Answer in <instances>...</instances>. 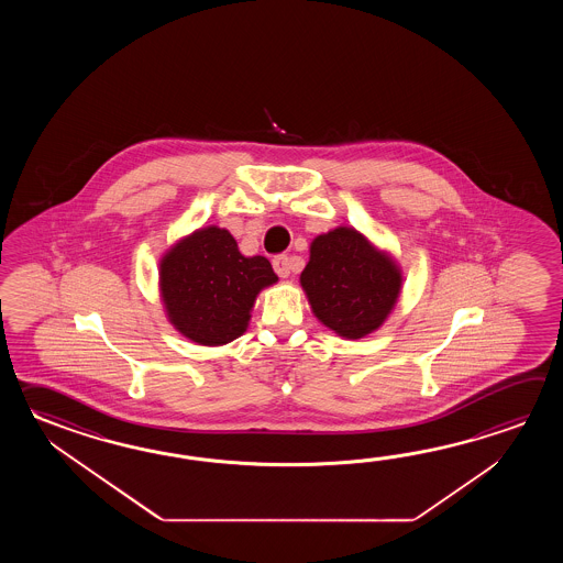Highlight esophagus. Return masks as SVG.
<instances>
[{
	"mask_svg": "<svg viewBox=\"0 0 563 563\" xmlns=\"http://www.w3.org/2000/svg\"><path fill=\"white\" fill-rule=\"evenodd\" d=\"M272 264H274V269H276L277 276H289V272H291V260H289L287 255H284V253H282V255H276Z\"/></svg>",
	"mask_w": 563,
	"mask_h": 563,
	"instance_id": "esophagus-1",
	"label": "esophagus"
}]
</instances>
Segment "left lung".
Masks as SVG:
<instances>
[{
	"mask_svg": "<svg viewBox=\"0 0 563 563\" xmlns=\"http://www.w3.org/2000/svg\"><path fill=\"white\" fill-rule=\"evenodd\" d=\"M299 282L323 325L358 340L383 325L395 308L402 276L356 229L338 228L311 241L310 262Z\"/></svg>",
	"mask_w": 563,
	"mask_h": 563,
	"instance_id": "1",
	"label": "left lung"
}]
</instances>
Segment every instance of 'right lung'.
Here are the masks:
<instances>
[{"label": "right lung", "mask_w": 563, "mask_h": 563, "mask_svg": "<svg viewBox=\"0 0 563 563\" xmlns=\"http://www.w3.org/2000/svg\"><path fill=\"white\" fill-rule=\"evenodd\" d=\"M276 282L264 255H241L228 229H199L161 262V296L168 320L203 346L240 338L257 294Z\"/></svg>", "instance_id": "add662e5"}]
</instances>
